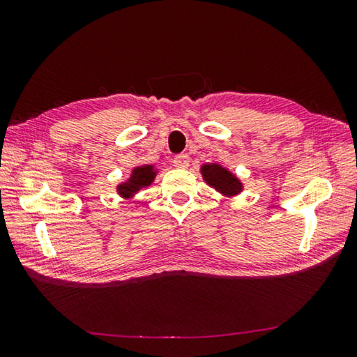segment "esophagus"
Here are the masks:
<instances>
[{
    "label": "esophagus",
    "mask_w": 357,
    "mask_h": 357,
    "mask_svg": "<svg viewBox=\"0 0 357 357\" xmlns=\"http://www.w3.org/2000/svg\"><path fill=\"white\" fill-rule=\"evenodd\" d=\"M173 165L176 168H187L189 167V155L187 154H179L173 159Z\"/></svg>",
    "instance_id": "obj_1"
}]
</instances>
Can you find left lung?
<instances>
[{"instance_id":"left-lung-1","label":"left lung","mask_w":357,"mask_h":357,"mask_svg":"<svg viewBox=\"0 0 357 357\" xmlns=\"http://www.w3.org/2000/svg\"><path fill=\"white\" fill-rule=\"evenodd\" d=\"M200 173L204 183L211 189L219 192L223 198H234L244 190V183L238 178V174L220 164H203Z\"/></svg>"}]
</instances>
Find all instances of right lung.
<instances>
[{
    "mask_svg": "<svg viewBox=\"0 0 357 357\" xmlns=\"http://www.w3.org/2000/svg\"><path fill=\"white\" fill-rule=\"evenodd\" d=\"M159 168L153 164H143L132 168L129 178L116 184V193L123 200H134L137 193L154 183Z\"/></svg>",
    "mask_w": 357,
    "mask_h": 357,
    "instance_id": "right-lung-1",
    "label": "right lung"
}]
</instances>
